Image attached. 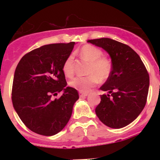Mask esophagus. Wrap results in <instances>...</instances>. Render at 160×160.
<instances>
[{
  "instance_id": "obj_1",
  "label": "esophagus",
  "mask_w": 160,
  "mask_h": 160,
  "mask_svg": "<svg viewBox=\"0 0 160 160\" xmlns=\"http://www.w3.org/2000/svg\"><path fill=\"white\" fill-rule=\"evenodd\" d=\"M88 94H89L88 93H87V92H82V91H79V96H80L81 98L86 97V96H87Z\"/></svg>"
}]
</instances>
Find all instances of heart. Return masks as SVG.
I'll use <instances>...</instances> for the list:
<instances>
[{"label": "heart", "instance_id": "b5f03b06", "mask_svg": "<svg viewBox=\"0 0 160 160\" xmlns=\"http://www.w3.org/2000/svg\"><path fill=\"white\" fill-rule=\"evenodd\" d=\"M102 51L91 45H86L80 49L82 58L90 62L87 77H76L69 82L72 88L87 92L100 82L106 81L111 75L112 66L110 60L102 57ZM62 71L67 78L73 77L74 73L73 55L70 54L66 58L62 66Z\"/></svg>", "mask_w": 160, "mask_h": 160}]
</instances>
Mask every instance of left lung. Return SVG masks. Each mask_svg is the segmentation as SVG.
I'll return each mask as SVG.
<instances>
[{
	"instance_id": "obj_1",
	"label": "left lung",
	"mask_w": 160,
	"mask_h": 160,
	"mask_svg": "<svg viewBox=\"0 0 160 160\" xmlns=\"http://www.w3.org/2000/svg\"><path fill=\"white\" fill-rule=\"evenodd\" d=\"M87 42L106 50L112 63L111 75L100 87L108 94L101 95L96 114L109 128H124L146 105L150 83L148 70L138 53L128 45L107 38Z\"/></svg>"
}]
</instances>
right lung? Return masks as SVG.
<instances>
[{
    "instance_id": "right-lung-1",
    "label": "right lung",
    "mask_w": 160,
    "mask_h": 160,
    "mask_svg": "<svg viewBox=\"0 0 160 160\" xmlns=\"http://www.w3.org/2000/svg\"><path fill=\"white\" fill-rule=\"evenodd\" d=\"M75 42L50 44L24 55L14 73L12 102L14 110L29 130L51 136L60 132L71 117L78 99L77 90L66 87L62 66ZM63 91L53 100L52 95Z\"/></svg>"
}]
</instances>
